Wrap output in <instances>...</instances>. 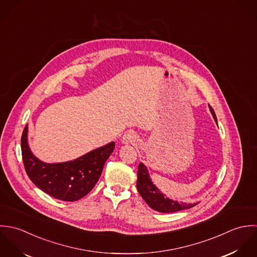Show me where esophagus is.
Here are the masks:
<instances>
[{"label": "esophagus", "instance_id": "obj_1", "mask_svg": "<svg viewBox=\"0 0 257 257\" xmlns=\"http://www.w3.org/2000/svg\"><path fill=\"white\" fill-rule=\"evenodd\" d=\"M136 141H137V136L132 132H128L122 137L123 144H134Z\"/></svg>", "mask_w": 257, "mask_h": 257}]
</instances>
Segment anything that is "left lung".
Here are the masks:
<instances>
[{
    "label": "left lung",
    "mask_w": 257,
    "mask_h": 257,
    "mask_svg": "<svg viewBox=\"0 0 257 257\" xmlns=\"http://www.w3.org/2000/svg\"><path fill=\"white\" fill-rule=\"evenodd\" d=\"M209 111L217 124V119L215 113L210 105H208ZM138 180H137V190L141 197L144 199L146 204L151 208H153L160 212H176L184 209L191 208L199 203L195 204H187V203H178L177 201H173L167 198L161 191L155 186L149 176V172L146 166L143 163L139 164L138 167Z\"/></svg>",
    "instance_id": "1"
}]
</instances>
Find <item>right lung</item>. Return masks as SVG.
I'll return each mask as SVG.
<instances>
[{"instance_id": "1", "label": "right lung", "mask_w": 257, "mask_h": 257, "mask_svg": "<svg viewBox=\"0 0 257 257\" xmlns=\"http://www.w3.org/2000/svg\"><path fill=\"white\" fill-rule=\"evenodd\" d=\"M21 147L25 169L31 181L54 199L75 202L94 188L101 176L105 162L115 148V143H108L73 161L45 163L32 153L28 143V125H26Z\"/></svg>"}]
</instances>
